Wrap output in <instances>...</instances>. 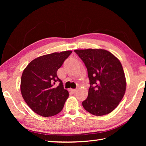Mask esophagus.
Here are the masks:
<instances>
[{"label": "esophagus", "instance_id": "esophagus-1", "mask_svg": "<svg viewBox=\"0 0 146 146\" xmlns=\"http://www.w3.org/2000/svg\"><path fill=\"white\" fill-rule=\"evenodd\" d=\"M71 91H72V92H73V93H75L76 92V89H72V90H71Z\"/></svg>", "mask_w": 146, "mask_h": 146}]
</instances>
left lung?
I'll return each mask as SVG.
<instances>
[{"mask_svg": "<svg viewBox=\"0 0 146 146\" xmlns=\"http://www.w3.org/2000/svg\"><path fill=\"white\" fill-rule=\"evenodd\" d=\"M84 63L90 87L82 102L84 108L96 116L107 115L119 104L126 89L124 72L120 60L102 49L74 51Z\"/></svg>", "mask_w": 146, "mask_h": 146, "instance_id": "obj_1", "label": "left lung"}]
</instances>
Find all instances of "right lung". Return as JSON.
Here are the masks:
<instances>
[{"mask_svg": "<svg viewBox=\"0 0 146 146\" xmlns=\"http://www.w3.org/2000/svg\"><path fill=\"white\" fill-rule=\"evenodd\" d=\"M72 53H53L32 60L24 69L21 91L24 100L35 113L44 117L60 113L69 97L62 82L56 75L58 69ZM58 82V86H54Z\"/></svg>", "mask_w": 146, "mask_h": 146, "instance_id": "right-lung-1", "label": "right lung"}]
</instances>
